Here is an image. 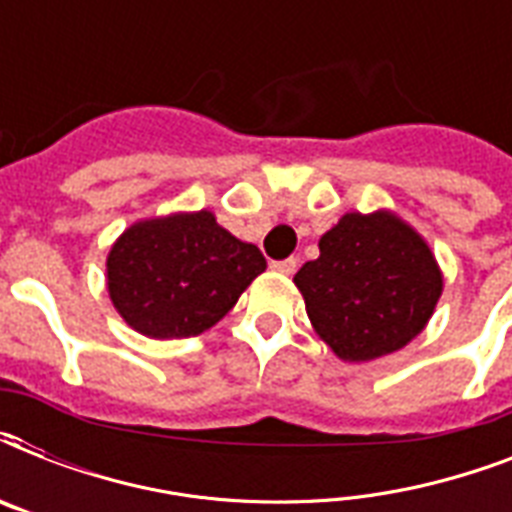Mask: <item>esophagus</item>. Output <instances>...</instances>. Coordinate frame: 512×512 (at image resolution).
<instances>
[{
  "instance_id": "esophagus-1",
  "label": "esophagus",
  "mask_w": 512,
  "mask_h": 512,
  "mask_svg": "<svg viewBox=\"0 0 512 512\" xmlns=\"http://www.w3.org/2000/svg\"><path fill=\"white\" fill-rule=\"evenodd\" d=\"M271 268L281 276H292L297 271V260L295 257H289V260H279V263H271Z\"/></svg>"
}]
</instances>
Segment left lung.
<instances>
[{"label":"left lung","instance_id":"obj_1","mask_svg":"<svg viewBox=\"0 0 512 512\" xmlns=\"http://www.w3.org/2000/svg\"><path fill=\"white\" fill-rule=\"evenodd\" d=\"M313 329L342 361H374L428 327L444 292L433 249L390 209L345 212L295 273Z\"/></svg>","mask_w":512,"mask_h":512}]
</instances>
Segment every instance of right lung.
Returning <instances> with one entry per match:
<instances>
[{
  "label": "right lung",
  "mask_w": 512,
  "mask_h": 512,
  "mask_svg": "<svg viewBox=\"0 0 512 512\" xmlns=\"http://www.w3.org/2000/svg\"><path fill=\"white\" fill-rule=\"evenodd\" d=\"M263 271L255 244L199 209L124 228L108 249L106 287L127 327L151 340H180L215 327Z\"/></svg>",
  "instance_id": "right-lung-1"
}]
</instances>
